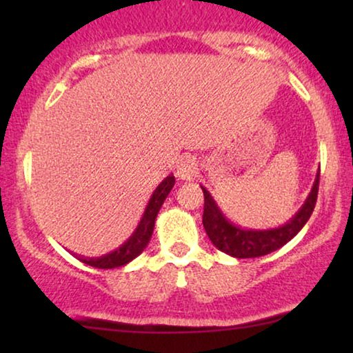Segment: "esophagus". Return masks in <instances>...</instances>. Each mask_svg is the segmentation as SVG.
Returning <instances> with one entry per match:
<instances>
[{
    "label": "esophagus",
    "mask_w": 353,
    "mask_h": 353,
    "mask_svg": "<svg viewBox=\"0 0 353 353\" xmlns=\"http://www.w3.org/2000/svg\"><path fill=\"white\" fill-rule=\"evenodd\" d=\"M197 173V167H196V162L192 157H185L183 161L180 162V165H178V170H176V175L181 178V180H191L192 176H194Z\"/></svg>",
    "instance_id": "34e87169"
}]
</instances>
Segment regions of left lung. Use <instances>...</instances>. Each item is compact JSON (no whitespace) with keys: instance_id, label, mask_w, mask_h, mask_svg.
<instances>
[{"instance_id":"8db88e82","label":"left lung","mask_w":353,"mask_h":353,"mask_svg":"<svg viewBox=\"0 0 353 353\" xmlns=\"http://www.w3.org/2000/svg\"><path fill=\"white\" fill-rule=\"evenodd\" d=\"M318 186H320V172L316 173V180L313 183L312 192L302 205V209L297 212L296 216L291 221H288L284 226L267 231H252V230H241L238 226L230 223L221 214V210L216 207L214 197L210 192L202 188L204 192V215H202V223H204L205 233L209 239L214 243L216 249L221 252L238 259H254L262 257L273 250L283 248L289 243L299 231L303 228L310 219L313 209H315Z\"/></svg>"}]
</instances>
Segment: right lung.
<instances>
[{"mask_svg":"<svg viewBox=\"0 0 353 353\" xmlns=\"http://www.w3.org/2000/svg\"><path fill=\"white\" fill-rule=\"evenodd\" d=\"M173 185H175V176H167L163 180L154 194L149 201V204L146 207V212H144L141 221H139L137 231H134L132 238H130L127 243L120 245L119 249H115L114 252H109L103 255V257L98 259H90V257H80V262H83L86 265H91L94 268H117V267H123L125 263H128L130 260H133L134 257H138L139 254L146 249V245L151 239L152 231H154V221H156V216L161 210V207L165 201V197L168 196V192L172 191Z\"/></svg>","mask_w":353,"mask_h":353,"instance_id":"1","label":"right lung"}]
</instances>
